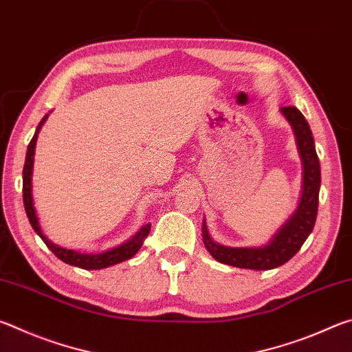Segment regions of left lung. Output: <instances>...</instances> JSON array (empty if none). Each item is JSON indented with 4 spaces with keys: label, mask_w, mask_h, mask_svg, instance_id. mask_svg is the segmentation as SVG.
<instances>
[{
    "label": "left lung",
    "mask_w": 352,
    "mask_h": 352,
    "mask_svg": "<svg viewBox=\"0 0 352 352\" xmlns=\"http://www.w3.org/2000/svg\"><path fill=\"white\" fill-rule=\"evenodd\" d=\"M283 116L287 119L295 133L298 153L302 163L301 199L294 214L285 220L272 239L261 247H228L212 241L204 220L205 248L216 261L226 265L250 270H272L285 264L296 254L307 236L312 233L318 211V194L321 183L320 160L315 151L311 127L295 107H283Z\"/></svg>",
    "instance_id": "8db88e82"
}]
</instances>
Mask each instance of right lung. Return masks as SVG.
<instances>
[{"instance_id":"obj_1","label":"right lung","mask_w":352,"mask_h":352,"mask_svg":"<svg viewBox=\"0 0 352 352\" xmlns=\"http://www.w3.org/2000/svg\"><path fill=\"white\" fill-rule=\"evenodd\" d=\"M47 116L50 115H46V116H43V119H41L37 130H35V133L32 136L31 142H29L25 168H23V201H25V210H26L28 219H29V222H31L34 231L41 237V241L46 243V247L50 248L58 259L63 261L65 264L79 267V269L100 270V269H107V267L115 265V264H119V262L133 258V256L138 253V250L141 248L142 242H144V239L148 236V231H151V223L142 225L141 228L136 231V233L130 237L129 241L121 243V245L113 247L110 250H105V252H100V253H80V252H76V250L58 247V245H56V243H52L43 234V231H41L40 223H38L37 212H35V208H34L32 169H34V155H35V144H37L38 132H40L41 126L46 122Z\"/></svg>"}]
</instances>
